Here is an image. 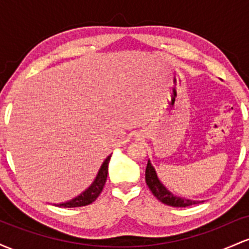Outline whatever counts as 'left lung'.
Masks as SVG:
<instances>
[{
  "label": "left lung",
  "mask_w": 249,
  "mask_h": 249,
  "mask_svg": "<svg viewBox=\"0 0 249 249\" xmlns=\"http://www.w3.org/2000/svg\"><path fill=\"white\" fill-rule=\"evenodd\" d=\"M145 180H146L147 186L151 190V192L153 193V196L158 200H160L161 202L168 205V206L187 207V206H192V205L199 204L200 202V201H193V200H188L185 198H180V196H173V194L168 190H166V187L159 181L156 171H154V168L152 166V164L150 162V160L147 161L146 171H145Z\"/></svg>",
  "instance_id": "1"
}]
</instances>
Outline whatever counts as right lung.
<instances>
[{
	"label": "right lung",
	"instance_id": "add662e5",
	"mask_svg": "<svg viewBox=\"0 0 249 249\" xmlns=\"http://www.w3.org/2000/svg\"><path fill=\"white\" fill-rule=\"evenodd\" d=\"M110 158H111V156H108L107 158L105 159V161L103 162L101 170H99V172H98V176L96 177L93 184L91 185V186L89 187L85 192H83L81 196H78L75 199L70 200V201L55 205V206L71 208V207L87 206V205L92 204V202L95 201L97 198H98V196L102 193L103 188H104L105 181H107V168H108V161H110Z\"/></svg>",
	"mask_w": 249,
	"mask_h": 249
}]
</instances>
